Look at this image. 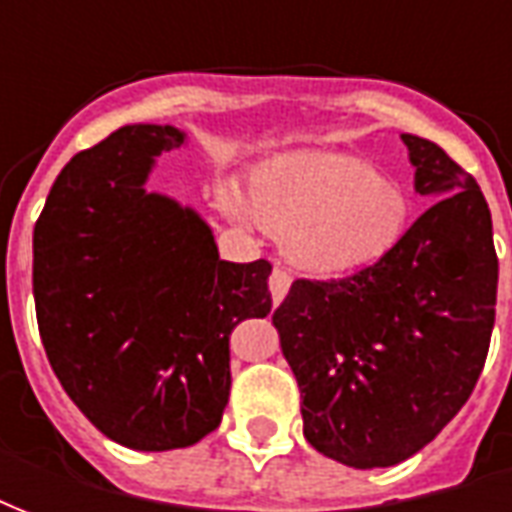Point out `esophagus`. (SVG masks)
<instances>
[{"mask_svg": "<svg viewBox=\"0 0 512 512\" xmlns=\"http://www.w3.org/2000/svg\"><path fill=\"white\" fill-rule=\"evenodd\" d=\"M290 274L285 271V268H274L271 271V277H268V288H271V296H274V301H282L285 299V293L290 290Z\"/></svg>", "mask_w": 512, "mask_h": 512, "instance_id": "1", "label": "esophagus"}]
</instances>
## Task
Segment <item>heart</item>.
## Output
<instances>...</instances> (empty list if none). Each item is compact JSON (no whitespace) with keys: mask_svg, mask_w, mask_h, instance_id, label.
I'll list each match as a JSON object with an SVG mask.
<instances>
[{"mask_svg":"<svg viewBox=\"0 0 512 512\" xmlns=\"http://www.w3.org/2000/svg\"><path fill=\"white\" fill-rule=\"evenodd\" d=\"M219 200L235 219L285 235L293 263L337 274L376 263L395 249L411 219L408 194L365 158L296 153L252 172L246 202L233 189Z\"/></svg>","mask_w":512,"mask_h":512,"instance_id":"1","label":"heart"}]
</instances>
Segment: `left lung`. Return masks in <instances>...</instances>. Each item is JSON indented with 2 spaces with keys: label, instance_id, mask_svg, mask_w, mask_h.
Returning a JSON list of instances; mask_svg holds the SVG:
<instances>
[{
  "label": "left lung",
  "instance_id": "1",
  "mask_svg": "<svg viewBox=\"0 0 512 512\" xmlns=\"http://www.w3.org/2000/svg\"><path fill=\"white\" fill-rule=\"evenodd\" d=\"M400 139L417 191L436 202L381 260L296 279L271 315L304 436L354 469L395 466L436 439L472 395L494 329L499 260L483 191L439 145Z\"/></svg>",
  "mask_w": 512,
  "mask_h": 512
}]
</instances>
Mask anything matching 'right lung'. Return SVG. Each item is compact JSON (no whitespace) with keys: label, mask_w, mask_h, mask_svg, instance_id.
I'll return each instance as SVG.
<instances>
[{"label":"right lung","mask_w":512,"mask_h":512,"mask_svg":"<svg viewBox=\"0 0 512 512\" xmlns=\"http://www.w3.org/2000/svg\"><path fill=\"white\" fill-rule=\"evenodd\" d=\"M172 126H123L65 164L32 235V290L51 370L84 417L131 450L219 428L230 332L271 312V263L219 260L208 224L142 189Z\"/></svg>","instance_id":"right-lung-1"}]
</instances>
